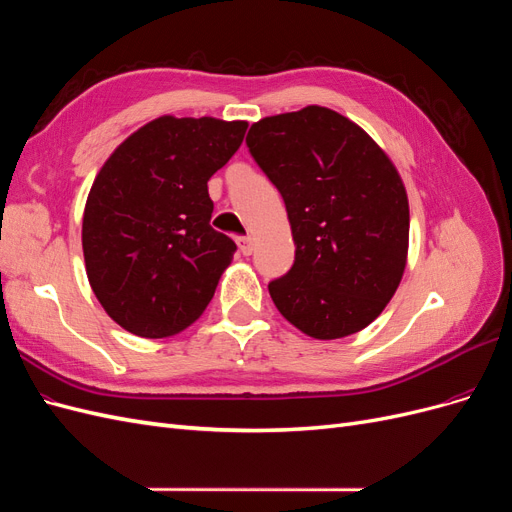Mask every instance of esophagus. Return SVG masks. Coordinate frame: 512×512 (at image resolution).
I'll return each instance as SVG.
<instances>
[{
	"mask_svg": "<svg viewBox=\"0 0 512 512\" xmlns=\"http://www.w3.org/2000/svg\"><path fill=\"white\" fill-rule=\"evenodd\" d=\"M237 243H239V250H241L243 256H250V254L254 252V241H252L250 235H247V237H239Z\"/></svg>",
	"mask_w": 512,
	"mask_h": 512,
	"instance_id": "obj_1",
	"label": "esophagus"
}]
</instances>
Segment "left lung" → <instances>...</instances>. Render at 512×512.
<instances>
[{
    "instance_id": "obj_1",
    "label": "left lung",
    "mask_w": 512,
    "mask_h": 512,
    "mask_svg": "<svg viewBox=\"0 0 512 512\" xmlns=\"http://www.w3.org/2000/svg\"><path fill=\"white\" fill-rule=\"evenodd\" d=\"M280 190L294 265L269 284L280 314L314 339L374 322L393 299L408 258V194L365 130L324 106L265 117L245 138Z\"/></svg>"
}]
</instances>
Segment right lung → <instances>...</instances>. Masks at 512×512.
<instances>
[{
  "label": "right lung",
  "instance_id": "obj_1",
  "mask_svg": "<svg viewBox=\"0 0 512 512\" xmlns=\"http://www.w3.org/2000/svg\"><path fill=\"white\" fill-rule=\"evenodd\" d=\"M247 121L164 115L104 162L83 213L91 290L119 327L168 337L205 312L237 245L209 220L207 181L241 147Z\"/></svg>",
  "mask_w": 512,
  "mask_h": 512
}]
</instances>
